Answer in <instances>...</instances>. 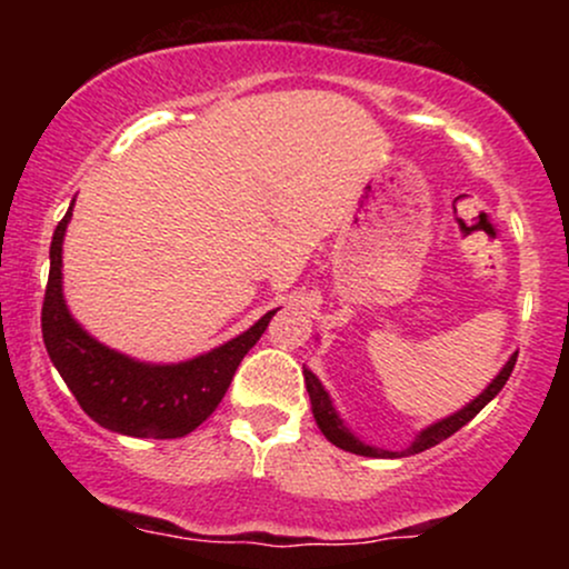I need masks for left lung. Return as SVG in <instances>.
Masks as SVG:
<instances>
[{
	"label": "left lung",
	"instance_id": "left-lung-1",
	"mask_svg": "<svg viewBox=\"0 0 569 569\" xmlns=\"http://www.w3.org/2000/svg\"><path fill=\"white\" fill-rule=\"evenodd\" d=\"M516 356H519V350H516L513 356L508 358L506 367L498 371V377H495V380L489 382L487 388L473 398V401H468L466 407L452 411V415H449V417H441V420L430 422V426L422 428L420 433L415 436V441H411L407 449H401V452H393V449H382V447H371V443L358 439V436L352 433L348 426H345L342 417H339V411L335 409V401H331V396L326 393V388L321 385V380H318V377L312 375V371L307 369V367L302 369V375H305L307 393H310L312 417H316L318 428H321V433L326 436V439L335 443V447L345 449V452L363 455V457H382V460H393V457H409V455L426 452V449L436 447V443H441L443 439H449V436L457 433V430H460L462 426H468V422H471L473 417L479 415V411L485 409L487 403L500 393L502 385L508 382V377H511V371H513Z\"/></svg>",
	"mask_w": 569,
	"mask_h": 569
}]
</instances>
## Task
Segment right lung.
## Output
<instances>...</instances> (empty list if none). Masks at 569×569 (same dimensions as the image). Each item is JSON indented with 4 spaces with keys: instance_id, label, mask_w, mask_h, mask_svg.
Masks as SVG:
<instances>
[{
    "instance_id": "1",
    "label": "right lung",
    "mask_w": 569,
    "mask_h": 569,
    "mask_svg": "<svg viewBox=\"0 0 569 569\" xmlns=\"http://www.w3.org/2000/svg\"><path fill=\"white\" fill-rule=\"evenodd\" d=\"M58 221L50 243V278L42 305V339L50 361L69 385L84 415L98 426L133 439H179L202 426L230 388L234 369L278 310L264 312L251 329L219 348L179 363H149L107 348L71 316L63 299V234Z\"/></svg>"
}]
</instances>
